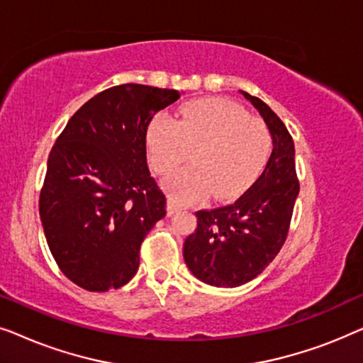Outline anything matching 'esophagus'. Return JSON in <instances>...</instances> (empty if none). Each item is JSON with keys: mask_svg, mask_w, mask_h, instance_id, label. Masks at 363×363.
I'll return each instance as SVG.
<instances>
[{"mask_svg": "<svg viewBox=\"0 0 363 363\" xmlns=\"http://www.w3.org/2000/svg\"><path fill=\"white\" fill-rule=\"evenodd\" d=\"M178 210H183L182 203L178 201L175 196H168V203H167V213H168V215H173V213H177Z\"/></svg>", "mask_w": 363, "mask_h": 363, "instance_id": "esophagus-1", "label": "esophagus"}]
</instances>
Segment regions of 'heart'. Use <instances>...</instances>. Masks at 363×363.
<instances>
[{"instance_id":"heart-1","label":"heart","mask_w":363,"mask_h":363,"mask_svg":"<svg viewBox=\"0 0 363 363\" xmlns=\"http://www.w3.org/2000/svg\"><path fill=\"white\" fill-rule=\"evenodd\" d=\"M147 148L153 170L167 175L190 155L193 165L165 180L182 201L213 190L216 198H231L251 186L264 170L271 153L266 123L225 99H201L185 104L178 121L157 116L147 128Z\"/></svg>"}]
</instances>
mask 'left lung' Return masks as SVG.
Segmentation results:
<instances>
[{
  "mask_svg": "<svg viewBox=\"0 0 363 363\" xmlns=\"http://www.w3.org/2000/svg\"><path fill=\"white\" fill-rule=\"evenodd\" d=\"M259 112L272 138L269 162L235 203L196 211V230L183 242L191 274L215 287H238L259 276L284 245L299 195L294 142L261 99L240 91Z\"/></svg>",
  "mask_w": 363,
  "mask_h": 363,
  "instance_id": "8db88e82",
  "label": "left lung"
}]
</instances>
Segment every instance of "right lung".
<instances>
[{"label":"right lung","mask_w":363,"mask_h":363,"mask_svg":"<svg viewBox=\"0 0 363 363\" xmlns=\"http://www.w3.org/2000/svg\"><path fill=\"white\" fill-rule=\"evenodd\" d=\"M178 97L142 84L107 89L69 118L49 153L39 215L59 269L82 289L127 284L142 241L167 215L147 165V128Z\"/></svg>","instance_id":"obj_1"}]
</instances>
